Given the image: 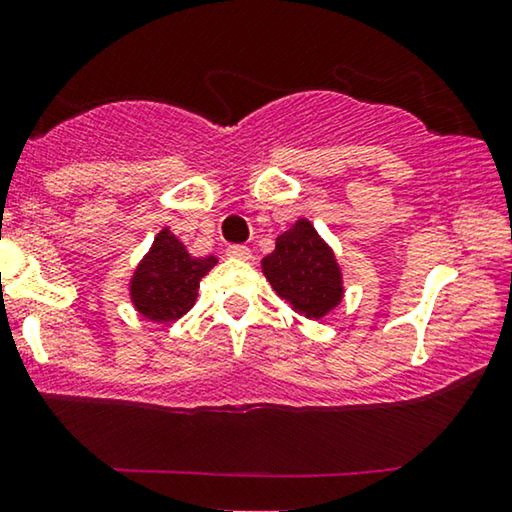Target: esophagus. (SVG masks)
I'll list each match as a JSON object with an SVG mask.
<instances>
[{
	"label": "esophagus",
	"mask_w": 512,
	"mask_h": 512,
	"mask_svg": "<svg viewBox=\"0 0 512 512\" xmlns=\"http://www.w3.org/2000/svg\"><path fill=\"white\" fill-rule=\"evenodd\" d=\"M227 255L234 259H241V262H250V259H253V253H250V248L246 246H230L227 248Z\"/></svg>",
	"instance_id": "1"
}]
</instances>
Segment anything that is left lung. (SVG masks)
<instances>
[{
	"instance_id": "left-lung-1",
	"label": "left lung",
	"mask_w": 512,
	"mask_h": 512,
	"mask_svg": "<svg viewBox=\"0 0 512 512\" xmlns=\"http://www.w3.org/2000/svg\"><path fill=\"white\" fill-rule=\"evenodd\" d=\"M262 273L273 292L308 319L326 317L345 299L338 257L308 218L278 236L276 250L262 259Z\"/></svg>"
}]
</instances>
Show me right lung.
<instances>
[{
    "label": "right lung",
    "instance_id": "add662e5",
    "mask_svg": "<svg viewBox=\"0 0 512 512\" xmlns=\"http://www.w3.org/2000/svg\"><path fill=\"white\" fill-rule=\"evenodd\" d=\"M218 264V257H193L183 241L163 227L140 262H137L128 296L133 308L151 322H177L193 308L200 280Z\"/></svg>",
    "mask_w": 512,
    "mask_h": 512
}]
</instances>
